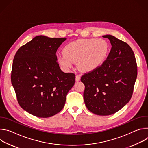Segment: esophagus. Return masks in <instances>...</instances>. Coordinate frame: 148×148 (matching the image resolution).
<instances>
[{
	"label": "esophagus",
	"instance_id": "obj_1",
	"mask_svg": "<svg viewBox=\"0 0 148 148\" xmlns=\"http://www.w3.org/2000/svg\"><path fill=\"white\" fill-rule=\"evenodd\" d=\"M81 79V75H76L75 76V81H79Z\"/></svg>",
	"mask_w": 148,
	"mask_h": 148
}]
</instances>
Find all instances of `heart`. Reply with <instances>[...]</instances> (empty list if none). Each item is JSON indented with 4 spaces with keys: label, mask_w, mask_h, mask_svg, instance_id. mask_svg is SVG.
<instances>
[{
    "label": "heart",
    "mask_w": 148,
    "mask_h": 148,
    "mask_svg": "<svg viewBox=\"0 0 148 148\" xmlns=\"http://www.w3.org/2000/svg\"><path fill=\"white\" fill-rule=\"evenodd\" d=\"M110 51L108 42L102 38L80 39L69 43L57 56L61 67L67 70L77 61L78 67L84 71H91L99 68L107 59Z\"/></svg>",
    "instance_id": "b5f03b06"
}]
</instances>
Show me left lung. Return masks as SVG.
<instances>
[{"mask_svg": "<svg viewBox=\"0 0 148 148\" xmlns=\"http://www.w3.org/2000/svg\"><path fill=\"white\" fill-rule=\"evenodd\" d=\"M111 50L105 62L97 69L81 78L85 85L84 100L88 110L98 115L118 112L131 99L136 79V58L131 47L111 35Z\"/></svg>", "mask_w": 148, "mask_h": 148, "instance_id": "obj_1", "label": "left lung"}]
</instances>
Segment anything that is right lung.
<instances>
[{
    "instance_id": "right-lung-1",
    "label": "right lung",
    "mask_w": 148,
    "mask_h": 148,
    "mask_svg": "<svg viewBox=\"0 0 148 148\" xmlns=\"http://www.w3.org/2000/svg\"><path fill=\"white\" fill-rule=\"evenodd\" d=\"M66 39L36 36L14 57L11 81L17 100L37 117L48 118L61 111L75 83V74L62 71L57 61V50Z\"/></svg>"
}]
</instances>
